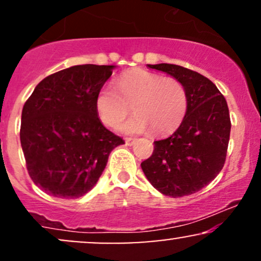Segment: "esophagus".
<instances>
[{"instance_id": "obj_1", "label": "esophagus", "mask_w": 261, "mask_h": 261, "mask_svg": "<svg viewBox=\"0 0 261 261\" xmlns=\"http://www.w3.org/2000/svg\"><path fill=\"white\" fill-rule=\"evenodd\" d=\"M125 142H126V145L131 146L135 142V139H133V137H126V139H125Z\"/></svg>"}]
</instances>
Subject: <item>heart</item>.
Segmentation results:
<instances>
[{
    "instance_id": "heart-1",
    "label": "heart",
    "mask_w": 261,
    "mask_h": 261,
    "mask_svg": "<svg viewBox=\"0 0 261 261\" xmlns=\"http://www.w3.org/2000/svg\"><path fill=\"white\" fill-rule=\"evenodd\" d=\"M106 85L95 97L100 120L116 127L133 108L135 115L121 125L122 133L143 134L153 131L164 135L184 120L188 112V93L180 81L145 70H136Z\"/></svg>"
}]
</instances>
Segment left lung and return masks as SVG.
<instances>
[{
	"mask_svg": "<svg viewBox=\"0 0 261 261\" xmlns=\"http://www.w3.org/2000/svg\"><path fill=\"white\" fill-rule=\"evenodd\" d=\"M147 66L180 81L188 93V112L174 134L154 141L153 153L141 168L163 195H191L223 168L230 134L228 106L217 87L195 71L172 64Z\"/></svg>",
	"mask_w": 261,
	"mask_h": 261,
	"instance_id": "obj_1",
	"label": "left lung"
}]
</instances>
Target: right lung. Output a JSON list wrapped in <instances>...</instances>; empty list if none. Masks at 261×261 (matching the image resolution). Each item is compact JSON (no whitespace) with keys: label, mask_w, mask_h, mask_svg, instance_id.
I'll return each mask as SVG.
<instances>
[{"label":"right lung","mask_w":261,"mask_h":261,"mask_svg":"<svg viewBox=\"0 0 261 261\" xmlns=\"http://www.w3.org/2000/svg\"><path fill=\"white\" fill-rule=\"evenodd\" d=\"M113 65H77L45 77L22 110L20 145L35 185L49 195L77 199L91 191L110 152L124 140L104 127L97 93Z\"/></svg>","instance_id":"add662e5"}]
</instances>
